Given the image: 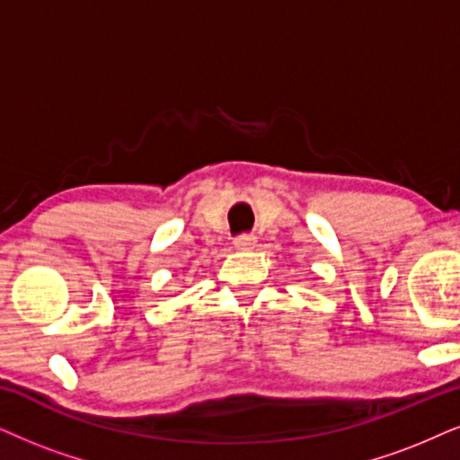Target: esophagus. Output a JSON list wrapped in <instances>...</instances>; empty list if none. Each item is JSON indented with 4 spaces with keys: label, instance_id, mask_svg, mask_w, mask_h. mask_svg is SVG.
Here are the masks:
<instances>
[{
    "label": "esophagus",
    "instance_id": "esophagus-1",
    "mask_svg": "<svg viewBox=\"0 0 460 460\" xmlns=\"http://www.w3.org/2000/svg\"><path fill=\"white\" fill-rule=\"evenodd\" d=\"M254 243H257V237L254 235H240L234 240V246L237 250H250V248H254Z\"/></svg>",
    "mask_w": 460,
    "mask_h": 460
}]
</instances>
